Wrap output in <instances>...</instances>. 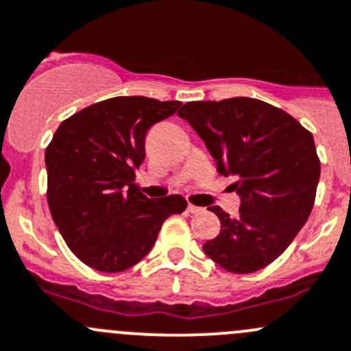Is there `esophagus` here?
Instances as JSON below:
<instances>
[{"mask_svg":"<svg viewBox=\"0 0 351 351\" xmlns=\"http://www.w3.org/2000/svg\"><path fill=\"white\" fill-rule=\"evenodd\" d=\"M202 206H196V205H191V203H189V205H188V212L189 213H199V212H202Z\"/></svg>","mask_w":351,"mask_h":351,"instance_id":"34e87169","label":"esophagus"}]
</instances>
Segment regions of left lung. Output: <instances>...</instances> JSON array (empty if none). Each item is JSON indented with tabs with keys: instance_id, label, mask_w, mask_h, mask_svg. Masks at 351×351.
Returning a JSON list of instances; mask_svg holds the SVG:
<instances>
[{
	"instance_id": "left-lung-1",
	"label": "left lung",
	"mask_w": 351,
	"mask_h": 351,
	"mask_svg": "<svg viewBox=\"0 0 351 351\" xmlns=\"http://www.w3.org/2000/svg\"><path fill=\"white\" fill-rule=\"evenodd\" d=\"M178 115L205 141L217 170L232 176L238 217L220 206V232L203 252L232 274H252L281 256L308 219L320 178L312 132L285 110L255 98L189 101Z\"/></svg>"
}]
</instances>
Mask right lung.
<instances>
[{"label":"right lung","mask_w":351,"mask_h":351,"mask_svg":"<svg viewBox=\"0 0 351 351\" xmlns=\"http://www.w3.org/2000/svg\"><path fill=\"white\" fill-rule=\"evenodd\" d=\"M181 101L117 96L63 120L45 153L48 206L66 246L99 272H122L145 258L162 223L182 213L181 195L149 199L136 184L146 132Z\"/></svg>","instance_id":"1"}]
</instances>
